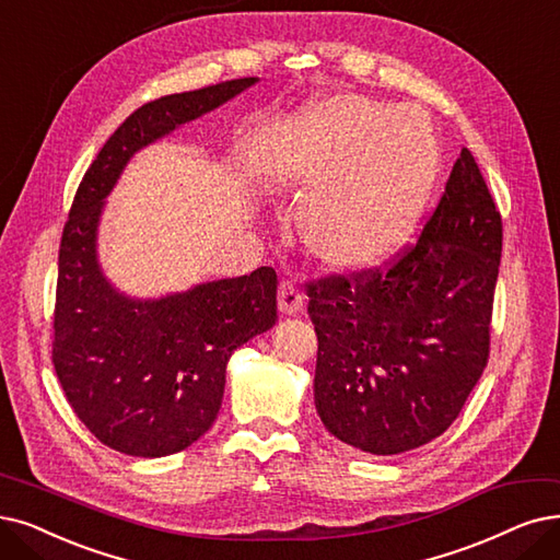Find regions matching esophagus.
I'll use <instances>...</instances> for the list:
<instances>
[{
	"mask_svg": "<svg viewBox=\"0 0 560 560\" xmlns=\"http://www.w3.org/2000/svg\"><path fill=\"white\" fill-rule=\"evenodd\" d=\"M278 307H280L282 315H296V312L303 307V294L299 292V287L292 280L280 282Z\"/></svg>",
	"mask_w": 560,
	"mask_h": 560,
	"instance_id": "esophagus-1",
	"label": "esophagus"
}]
</instances>
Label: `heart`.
<instances>
[{
  "label": "heart",
  "mask_w": 560,
  "mask_h": 560,
  "mask_svg": "<svg viewBox=\"0 0 560 560\" xmlns=\"http://www.w3.org/2000/svg\"><path fill=\"white\" fill-rule=\"evenodd\" d=\"M276 163L284 188L312 192L301 213L310 250L335 268H368L416 228L439 153L416 112L332 96L287 124Z\"/></svg>",
  "instance_id": "1"
}]
</instances>
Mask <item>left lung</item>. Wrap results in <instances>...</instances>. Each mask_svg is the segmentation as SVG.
Here are the masks:
<instances>
[{
    "instance_id": "8db88e82",
    "label": "left lung",
    "mask_w": 560,
    "mask_h": 560,
    "mask_svg": "<svg viewBox=\"0 0 560 560\" xmlns=\"http://www.w3.org/2000/svg\"><path fill=\"white\" fill-rule=\"evenodd\" d=\"M501 211L462 149L416 243L384 266L305 282L315 405L353 448L397 455L451 428L489 361Z\"/></svg>"
}]
</instances>
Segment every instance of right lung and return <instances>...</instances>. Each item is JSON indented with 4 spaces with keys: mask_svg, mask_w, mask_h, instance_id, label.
<instances>
[{
    "mask_svg": "<svg viewBox=\"0 0 560 560\" xmlns=\"http://www.w3.org/2000/svg\"><path fill=\"white\" fill-rule=\"evenodd\" d=\"M255 82L238 78L144 103L103 144L73 197L59 243L52 365L75 416L112 451L165 457L188 448L220 411L234 349L278 322L271 266L132 301L109 287L96 261L103 199L130 155Z\"/></svg>",
    "mask_w": 560,
    "mask_h": 560,
    "instance_id": "1",
    "label": "right lung"
}]
</instances>
